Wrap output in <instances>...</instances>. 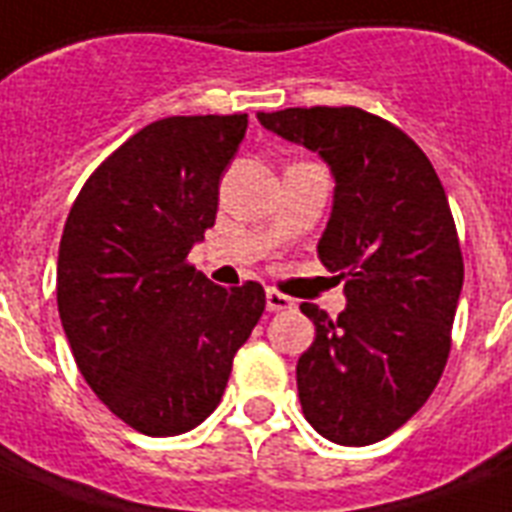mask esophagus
Returning <instances> with one entry per match:
<instances>
[{
	"mask_svg": "<svg viewBox=\"0 0 512 512\" xmlns=\"http://www.w3.org/2000/svg\"><path fill=\"white\" fill-rule=\"evenodd\" d=\"M265 308H268L271 313L289 311V308H295V300L287 295H281V292H276V289H268V292H265Z\"/></svg>",
	"mask_w": 512,
	"mask_h": 512,
	"instance_id": "34e87169",
	"label": "esophagus"
}]
</instances>
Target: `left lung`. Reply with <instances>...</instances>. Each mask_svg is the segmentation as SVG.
Returning <instances> with one entry per match:
<instances>
[{"mask_svg": "<svg viewBox=\"0 0 512 512\" xmlns=\"http://www.w3.org/2000/svg\"><path fill=\"white\" fill-rule=\"evenodd\" d=\"M316 151L335 177L319 257L345 281V311H300L316 340L297 361L305 420L342 446L382 441L441 380L462 292V252L433 164L409 135L361 108L257 114Z\"/></svg>", "mask_w": 512, "mask_h": 512, "instance_id": "obj_1", "label": "left lung"}]
</instances>
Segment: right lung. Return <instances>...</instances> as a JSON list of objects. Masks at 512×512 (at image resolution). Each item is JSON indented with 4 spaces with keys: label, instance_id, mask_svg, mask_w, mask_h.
I'll use <instances>...</instances> for the list:
<instances>
[{
    "label": "right lung",
    "instance_id": "1",
    "mask_svg": "<svg viewBox=\"0 0 512 512\" xmlns=\"http://www.w3.org/2000/svg\"><path fill=\"white\" fill-rule=\"evenodd\" d=\"M247 114L170 116L119 146L76 196L58 252V313L95 396L146 436L196 428L265 311L185 257L215 225Z\"/></svg>",
    "mask_w": 512,
    "mask_h": 512
}]
</instances>
